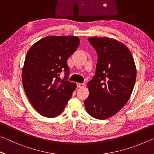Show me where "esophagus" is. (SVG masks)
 I'll use <instances>...</instances> for the list:
<instances>
[{
    "instance_id": "obj_1",
    "label": "esophagus",
    "mask_w": 154,
    "mask_h": 154,
    "mask_svg": "<svg viewBox=\"0 0 154 154\" xmlns=\"http://www.w3.org/2000/svg\"><path fill=\"white\" fill-rule=\"evenodd\" d=\"M85 83H77V86L78 88H83L85 86Z\"/></svg>"
}]
</instances>
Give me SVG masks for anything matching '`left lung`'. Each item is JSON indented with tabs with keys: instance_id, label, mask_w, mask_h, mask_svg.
I'll use <instances>...</instances> for the list:
<instances>
[{
	"instance_id": "1",
	"label": "left lung",
	"mask_w": 154,
	"mask_h": 154,
	"mask_svg": "<svg viewBox=\"0 0 154 154\" xmlns=\"http://www.w3.org/2000/svg\"><path fill=\"white\" fill-rule=\"evenodd\" d=\"M98 55L95 75L87 86L89 96L84 104L93 118L105 119L114 116L129 100L137 70L129 49L108 37L88 38Z\"/></svg>"
}]
</instances>
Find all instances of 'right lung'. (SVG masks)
<instances>
[{
  "label": "right lung",
  "instance_id": "obj_1",
  "mask_svg": "<svg viewBox=\"0 0 154 154\" xmlns=\"http://www.w3.org/2000/svg\"><path fill=\"white\" fill-rule=\"evenodd\" d=\"M79 45L72 36H49L30 47L22 69V84L28 100L38 113L47 118L60 114L77 85L68 80L67 60ZM65 71L62 80L59 73Z\"/></svg>",
  "mask_w": 154,
  "mask_h": 154
}]
</instances>
